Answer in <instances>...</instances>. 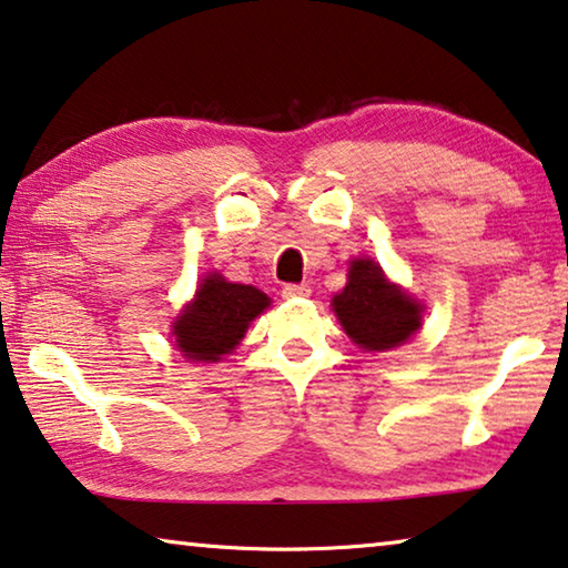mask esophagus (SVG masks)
Masks as SVG:
<instances>
[{"label":"esophagus","instance_id":"1","mask_svg":"<svg viewBox=\"0 0 568 568\" xmlns=\"http://www.w3.org/2000/svg\"><path fill=\"white\" fill-rule=\"evenodd\" d=\"M311 285L305 283H287L283 285V298H308Z\"/></svg>","mask_w":568,"mask_h":568}]
</instances>
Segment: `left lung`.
Returning a JSON list of instances; mask_svg holds the SVG:
<instances>
[{"mask_svg": "<svg viewBox=\"0 0 568 568\" xmlns=\"http://www.w3.org/2000/svg\"><path fill=\"white\" fill-rule=\"evenodd\" d=\"M333 311L351 341L366 351H389L422 326L419 305L389 285L374 260L351 263L348 283L333 298Z\"/></svg>", "mask_w": 568, "mask_h": 568, "instance_id": "1", "label": "left lung"}]
</instances>
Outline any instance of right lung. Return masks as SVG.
Wrapping results in <instances>:
<instances>
[{"mask_svg":"<svg viewBox=\"0 0 568 568\" xmlns=\"http://www.w3.org/2000/svg\"><path fill=\"white\" fill-rule=\"evenodd\" d=\"M267 305L270 298L257 287L210 275L196 291L194 303L174 323L176 346L189 362H220Z\"/></svg>","mask_w":568,"mask_h":568,"instance_id":"1","label":"right lung"}]
</instances>
